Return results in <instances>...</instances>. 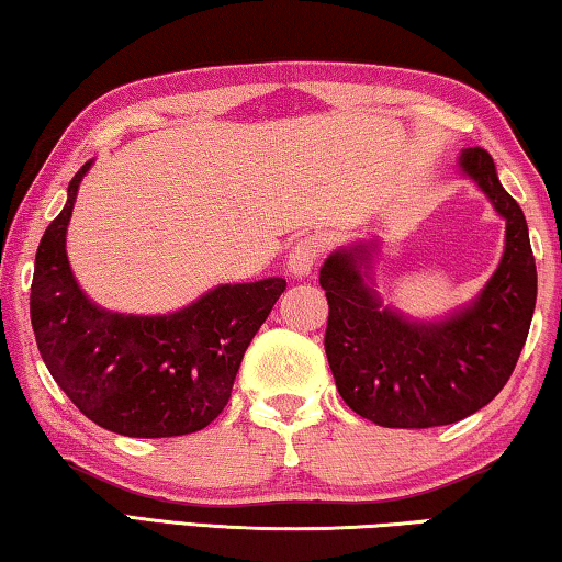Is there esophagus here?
I'll return each mask as SVG.
<instances>
[{
  "label": "esophagus",
  "instance_id": "obj_1",
  "mask_svg": "<svg viewBox=\"0 0 562 562\" xmlns=\"http://www.w3.org/2000/svg\"><path fill=\"white\" fill-rule=\"evenodd\" d=\"M322 250H324V243L322 238H316V235H306V238L296 240L294 248L289 250V261H286L289 273L294 276V279L312 273V268L316 266V261H319Z\"/></svg>",
  "mask_w": 562,
  "mask_h": 562
}]
</instances>
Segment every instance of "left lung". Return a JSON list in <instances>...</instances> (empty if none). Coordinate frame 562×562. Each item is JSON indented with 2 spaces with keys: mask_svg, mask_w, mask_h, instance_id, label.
Here are the masks:
<instances>
[{
  "mask_svg": "<svg viewBox=\"0 0 562 562\" xmlns=\"http://www.w3.org/2000/svg\"><path fill=\"white\" fill-rule=\"evenodd\" d=\"M459 167L507 223L497 271L469 306L418 322L382 304L370 276L375 243L335 250L319 271L331 375L341 401L378 426H449L484 408L507 385L530 331L538 268L522 207L482 146L463 149Z\"/></svg>",
  "mask_w": 562,
  "mask_h": 562,
  "instance_id": "obj_1",
  "label": "left lung"
}]
</instances>
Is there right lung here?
Wrapping results in <instances>:
<instances>
[{"label":"right lung","mask_w":562,"mask_h":562,"mask_svg":"<svg viewBox=\"0 0 562 562\" xmlns=\"http://www.w3.org/2000/svg\"><path fill=\"white\" fill-rule=\"evenodd\" d=\"M91 165L72 177L68 202L40 240L30 291L37 349L63 393L101 428L132 438L194 434L231 401L243 355L286 281L223 283L175 314L95 306L65 254L78 187Z\"/></svg>","instance_id":"obj_1"}]
</instances>
